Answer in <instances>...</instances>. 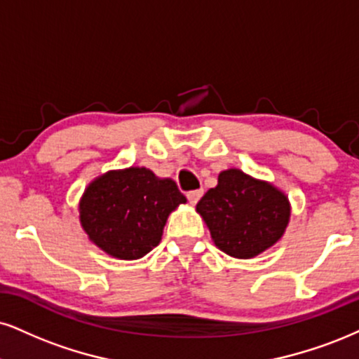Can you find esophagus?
<instances>
[{
  "label": "esophagus",
  "mask_w": 359,
  "mask_h": 359,
  "mask_svg": "<svg viewBox=\"0 0 359 359\" xmlns=\"http://www.w3.org/2000/svg\"><path fill=\"white\" fill-rule=\"evenodd\" d=\"M203 196V191L201 189H194V191H188L187 193V198H188V201L191 203V205H196L198 201H200V198Z\"/></svg>",
  "instance_id": "1"
}]
</instances>
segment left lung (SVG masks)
<instances>
[{
	"label": "left lung",
	"mask_w": 359,
	"mask_h": 359,
	"mask_svg": "<svg viewBox=\"0 0 359 359\" xmlns=\"http://www.w3.org/2000/svg\"><path fill=\"white\" fill-rule=\"evenodd\" d=\"M196 213L218 250L231 258L251 259L281 240L290 224L291 203L269 181L229 168L198 201Z\"/></svg>",
	"instance_id": "8db88e82"
}]
</instances>
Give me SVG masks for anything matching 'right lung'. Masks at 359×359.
<instances>
[{
	"label": "right lung",
	"instance_id": "1",
	"mask_svg": "<svg viewBox=\"0 0 359 359\" xmlns=\"http://www.w3.org/2000/svg\"><path fill=\"white\" fill-rule=\"evenodd\" d=\"M171 178L144 166L100 175L78 203L79 223L88 240L116 259H140L159 245L172 211L184 205Z\"/></svg>",
	"mask_w": 359,
	"mask_h": 359
}]
</instances>
